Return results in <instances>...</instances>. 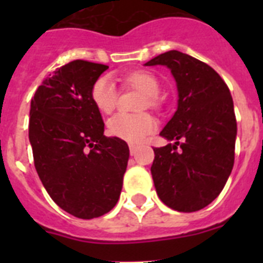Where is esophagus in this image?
Instances as JSON below:
<instances>
[{
	"mask_svg": "<svg viewBox=\"0 0 263 263\" xmlns=\"http://www.w3.org/2000/svg\"><path fill=\"white\" fill-rule=\"evenodd\" d=\"M129 150H130V154L134 155L137 152V146L136 145H129Z\"/></svg>",
	"mask_w": 263,
	"mask_h": 263,
	"instance_id": "obj_1",
	"label": "esophagus"
}]
</instances>
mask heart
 Masks as SVG:
<instances>
[{
    "label": "heart",
    "mask_w": 263,
    "mask_h": 263,
    "mask_svg": "<svg viewBox=\"0 0 263 263\" xmlns=\"http://www.w3.org/2000/svg\"><path fill=\"white\" fill-rule=\"evenodd\" d=\"M125 83L146 95L145 105H157L155 97L159 93V84L152 73L145 71L134 72L126 76ZM90 96L99 110L103 113H110L117 104V88L109 76H103L95 81ZM155 129H157V121L148 113H141V115L117 113L108 121V132L111 136L132 143L143 141Z\"/></svg>",
    "instance_id": "heart-1"
}]
</instances>
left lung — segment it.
I'll list each match as a JSON object with an SVG mask.
<instances>
[{
  "label": "left lung",
  "instance_id": "1",
  "mask_svg": "<svg viewBox=\"0 0 263 263\" xmlns=\"http://www.w3.org/2000/svg\"><path fill=\"white\" fill-rule=\"evenodd\" d=\"M145 66H166L178 88V109L154 148L152 175L159 199L179 212H196L222 191L234 163L237 122L229 88L205 63L171 50Z\"/></svg>",
  "mask_w": 263,
  "mask_h": 263
}]
</instances>
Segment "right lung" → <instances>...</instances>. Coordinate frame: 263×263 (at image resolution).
Wrapping results in <instances>:
<instances>
[{"mask_svg": "<svg viewBox=\"0 0 263 263\" xmlns=\"http://www.w3.org/2000/svg\"><path fill=\"white\" fill-rule=\"evenodd\" d=\"M108 66L73 60L45 79L31 99L29 139L36 173L55 203L79 218L117 204L129 160L127 143L104 136L90 92Z\"/></svg>", "mask_w": 263, "mask_h": 263, "instance_id": "obj_1", "label": "right lung"}]
</instances>
